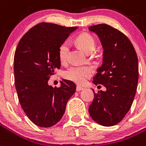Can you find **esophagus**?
Wrapping results in <instances>:
<instances>
[{
    "label": "esophagus",
    "instance_id": "esophagus-1",
    "mask_svg": "<svg viewBox=\"0 0 146 146\" xmlns=\"http://www.w3.org/2000/svg\"><path fill=\"white\" fill-rule=\"evenodd\" d=\"M84 89L83 87H81V86H77L76 87V90L77 91H82Z\"/></svg>",
    "mask_w": 146,
    "mask_h": 146
}]
</instances>
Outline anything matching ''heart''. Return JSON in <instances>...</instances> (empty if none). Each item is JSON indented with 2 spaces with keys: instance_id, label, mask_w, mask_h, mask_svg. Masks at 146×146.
<instances>
[{
  "instance_id": "1",
  "label": "heart",
  "mask_w": 146,
  "mask_h": 146,
  "mask_svg": "<svg viewBox=\"0 0 146 146\" xmlns=\"http://www.w3.org/2000/svg\"><path fill=\"white\" fill-rule=\"evenodd\" d=\"M76 42L84 52L87 53L91 52L95 48L96 42L94 37L88 33L79 35L76 38ZM69 51V42H63L58 47V58L62 63L67 61L68 53ZM92 74V69L88 66H71L64 73V78L68 81L74 83L82 84L84 82L88 77Z\"/></svg>"
}]
</instances>
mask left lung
Returning <instances> with one entry per match:
<instances>
[{"label":"left lung","instance_id":"8db88e82","mask_svg":"<svg viewBox=\"0 0 146 146\" xmlns=\"http://www.w3.org/2000/svg\"><path fill=\"white\" fill-rule=\"evenodd\" d=\"M88 30L99 36L104 48L102 65L93 83L107 88L94 93L89 113L100 125L114 126L123 119L135 98L139 79L137 55L128 37L113 27L102 23Z\"/></svg>","mask_w":146,"mask_h":146}]
</instances>
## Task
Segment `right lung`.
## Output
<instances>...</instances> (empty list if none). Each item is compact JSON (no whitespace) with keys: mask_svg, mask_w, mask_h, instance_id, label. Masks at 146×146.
<instances>
[{"mask_svg":"<svg viewBox=\"0 0 146 146\" xmlns=\"http://www.w3.org/2000/svg\"><path fill=\"white\" fill-rule=\"evenodd\" d=\"M77 28L40 23L23 35L16 48L13 71L18 99L36 126L50 127L57 123L76 91L72 81L63 80L59 88L49 86L48 81L61 67L58 47Z\"/></svg>","mask_w":146,"mask_h":146,"instance_id":"right-lung-1","label":"right lung"}]
</instances>
